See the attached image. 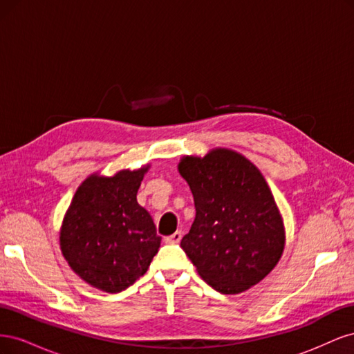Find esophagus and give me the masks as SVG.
<instances>
[{"label": "esophagus", "instance_id": "obj_1", "mask_svg": "<svg viewBox=\"0 0 354 354\" xmlns=\"http://www.w3.org/2000/svg\"><path fill=\"white\" fill-rule=\"evenodd\" d=\"M181 236H183V234H181V232H176L173 234H169V236H167L165 242L167 243H178L181 241Z\"/></svg>", "mask_w": 354, "mask_h": 354}]
</instances>
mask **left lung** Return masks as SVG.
<instances>
[{"label":"left lung","instance_id":"left-lung-1","mask_svg":"<svg viewBox=\"0 0 354 354\" xmlns=\"http://www.w3.org/2000/svg\"><path fill=\"white\" fill-rule=\"evenodd\" d=\"M178 173L192 190L196 216L180 246L199 276L221 294L259 283L285 248L283 220L260 169L230 149L183 156Z\"/></svg>","mask_w":354,"mask_h":354}]
</instances>
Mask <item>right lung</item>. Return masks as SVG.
Listing matches in <instances>:
<instances>
[{
  "instance_id": "add662e5",
  "label": "right lung",
  "mask_w": 354,
  "mask_h": 354,
  "mask_svg": "<svg viewBox=\"0 0 354 354\" xmlns=\"http://www.w3.org/2000/svg\"><path fill=\"white\" fill-rule=\"evenodd\" d=\"M149 165L112 177L91 174L75 192L60 229V250L82 281L116 294L143 276L160 236L137 202Z\"/></svg>"
}]
</instances>
